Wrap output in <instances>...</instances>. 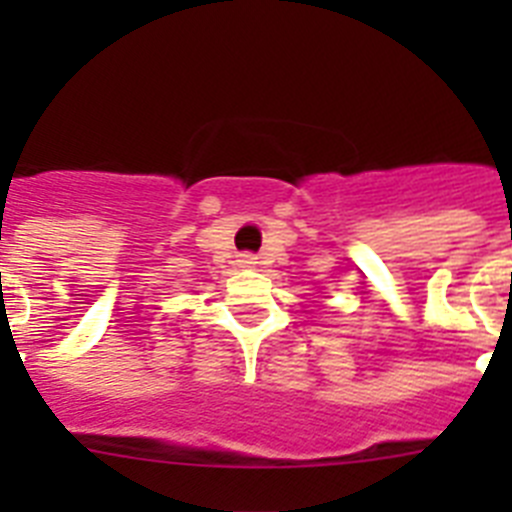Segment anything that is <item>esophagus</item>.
<instances>
[{"label":"esophagus","instance_id":"obj_1","mask_svg":"<svg viewBox=\"0 0 512 512\" xmlns=\"http://www.w3.org/2000/svg\"><path fill=\"white\" fill-rule=\"evenodd\" d=\"M238 261H241V266H253V264H256V261H253V256H241V259H238Z\"/></svg>","mask_w":512,"mask_h":512}]
</instances>
